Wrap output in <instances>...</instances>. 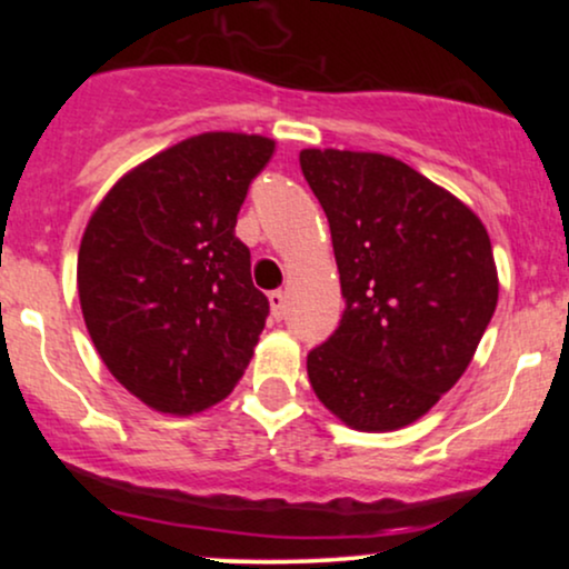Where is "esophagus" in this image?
<instances>
[{
	"mask_svg": "<svg viewBox=\"0 0 569 569\" xmlns=\"http://www.w3.org/2000/svg\"><path fill=\"white\" fill-rule=\"evenodd\" d=\"M270 307H272V318H276V321H283L286 318V293L283 291H272L270 293Z\"/></svg>",
	"mask_w": 569,
	"mask_h": 569,
	"instance_id": "34e87169",
	"label": "esophagus"
}]
</instances>
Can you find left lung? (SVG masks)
<instances>
[{
  "label": "left lung",
  "mask_w": 569,
  "mask_h": 569,
  "mask_svg": "<svg viewBox=\"0 0 569 569\" xmlns=\"http://www.w3.org/2000/svg\"><path fill=\"white\" fill-rule=\"evenodd\" d=\"M342 283L339 329L307 377L331 415L367 433L420 420L471 363L498 305L489 234L471 208L407 162L302 149Z\"/></svg>",
  "instance_id": "obj_1"
}]
</instances>
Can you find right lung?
I'll return each instance as SVG.
<instances>
[{
	"instance_id": "right-lung-1",
	"label": "right lung",
	"mask_w": 569,
	"mask_h": 569,
	"mask_svg": "<svg viewBox=\"0 0 569 569\" xmlns=\"http://www.w3.org/2000/svg\"><path fill=\"white\" fill-rule=\"evenodd\" d=\"M276 141L200 133L143 160L84 227L77 289L98 356L162 415H194L232 393L270 302L234 238L248 187Z\"/></svg>"
}]
</instances>
